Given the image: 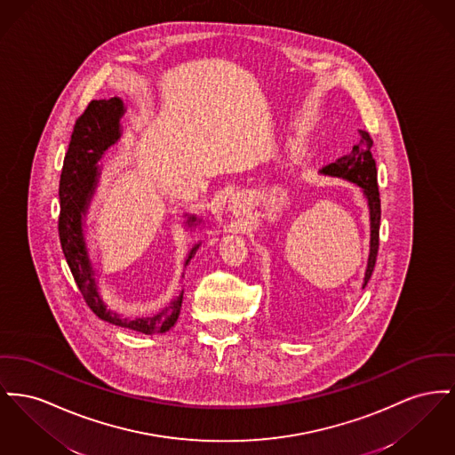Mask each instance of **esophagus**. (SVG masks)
Returning a JSON list of instances; mask_svg holds the SVG:
<instances>
[{"instance_id": "obj_1", "label": "esophagus", "mask_w": 455, "mask_h": 455, "mask_svg": "<svg viewBox=\"0 0 455 455\" xmlns=\"http://www.w3.org/2000/svg\"><path fill=\"white\" fill-rule=\"evenodd\" d=\"M243 206H245V197H243V196L232 197V201H230V210H232L234 213H241L242 210H243Z\"/></svg>"}]
</instances>
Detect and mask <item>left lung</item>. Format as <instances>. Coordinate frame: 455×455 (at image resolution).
Segmentation results:
<instances>
[{
	"instance_id": "8db88e82",
	"label": "left lung",
	"mask_w": 455,
	"mask_h": 455,
	"mask_svg": "<svg viewBox=\"0 0 455 455\" xmlns=\"http://www.w3.org/2000/svg\"><path fill=\"white\" fill-rule=\"evenodd\" d=\"M359 134L361 139L352 148V151L335 163H330L324 168H321L320 173L326 177L342 179L357 186L366 199L368 212H370V254H368V265L363 278V289H364L373 275L374 263H376V254L379 245L381 206H379V192H378V182H376V163L371 155L373 140L366 131H359Z\"/></svg>"
}]
</instances>
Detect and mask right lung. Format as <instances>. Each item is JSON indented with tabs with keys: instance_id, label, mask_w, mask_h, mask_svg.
I'll return each mask as SVG.
<instances>
[{
	"instance_id": "add662e5",
	"label": "right lung",
	"mask_w": 455,
	"mask_h": 455,
	"mask_svg": "<svg viewBox=\"0 0 455 455\" xmlns=\"http://www.w3.org/2000/svg\"><path fill=\"white\" fill-rule=\"evenodd\" d=\"M124 115L125 105L120 98L94 100L76 122L60 179L58 232L67 265L92 313L100 320L115 326L129 328L144 335H155L168 331L179 320L184 289L166 307L153 316H122L108 306L101 295L98 285L100 273L94 267L85 241V220L101 177L100 161L108 149L120 140V120ZM186 227L190 230L203 221L196 214H186ZM199 245L201 242L192 245L184 267H188Z\"/></svg>"
}]
</instances>
